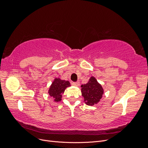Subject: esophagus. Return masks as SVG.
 Wrapping results in <instances>:
<instances>
[{
  "instance_id": "obj_1",
  "label": "esophagus",
  "mask_w": 148,
  "mask_h": 148,
  "mask_svg": "<svg viewBox=\"0 0 148 148\" xmlns=\"http://www.w3.org/2000/svg\"><path fill=\"white\" fill-rule=\"evenodd\" d=\"M71 84H72L74 86H78L79 85V82H73L72 83H71Z\"/></svg>"
}]
</instances>
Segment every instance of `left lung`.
<instances>
[{
  "label": "left lung",
  "mask_w": 148,
  "mask_h": 148,
  "mask_svg": "<svg viewBox=\"0 0 148 148\" xmlns=\"http://www.w3.org/2000/svg\"><path fill=\"white\" fill-rule=\"evenodd\" d=\"M81 87L82 96L87 105L93 106L99 102L104 93V89L95 77H91L89 82L82 84Z\"/></svg>",
  "instance_id": "1"
}]
</instances>
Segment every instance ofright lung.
<instances>
[{
  "instance_id": "1",
  "label": "right lung",
  "mask_w": 148,
  "mask_h": 148,
  "mask_svg": "<svg viewBox=\"0 0 148 148\" xmlns=\"http://www.w3.org/2000/svg\"><path fill=\"white\" fill-rule=\"evenodd\" d=\"M69 86H70V83L69 81L55 78L49 89L48 93L53 97L55 102H59L62 99V95L64 94L65 89Z\"/></svg>"
}]
</instances>
